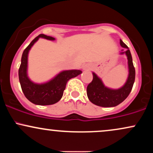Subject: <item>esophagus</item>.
<instances>
[{"instance_id":"34e87169","label":"esophagus","mask_w":153,"mask_h":153,"mask_svg":"<svg viewBox=\"0 0 153 153\" xmlns=\"http://www.w3.org/2000/svg\"><path fill=\"white\" fill-rule=\"evenodd\" d=\"M90 69H91V66L88 64L83 65L82 66V71H88V70H90Z\"/></svg>"}]
</instances>
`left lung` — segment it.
<instances>
[{"instance_id": "obj_1", "label": "left lung", "mask_w": 153, "mask_h": 153, "mask_svg": "<svg viewBox=\"0 0 153 153\" xmlns=\"http://www.w3.org/2000/svg\"><path fill=\"white\" fill-rule=\"evenodd\" d=\"M120 45L122 50L120 54H126L127 57L129 74L124 85L118 89L106 87L101 78L93 72V80L87 87V96L91 103L101 107H114L124 101L130 94L135 79V69L133 65L132 57L130 51L127 45L120 39Z\"/></svg>"}]
</instances>
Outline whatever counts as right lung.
I'll list each match as a JSON object with an SVG mask.
<instances>
[{
    "instance_id": "right-lung-1",
    "label": "right lung",
    "mask_w": 153,
    "mask_h": 153,
    "mask_svg": "<svg viewBox=\"0 0 153 153\" xmlns=\"http://www.w3.org/2000/svg\"><path fill=\"white\" fill-rule=\"evenodd\" d=\"M39 38L51 41L55 40L52 36L39 34L31 41L22 54V62L19 70V78L22 91L26 99L36 105L46 106L58 102L62 97L68 80L81 74L82 71L80 70L62 71L49 81L42 83H36L31 80L27 73L28 56L31 48Z\"/></svg>"
}]
</instances>
